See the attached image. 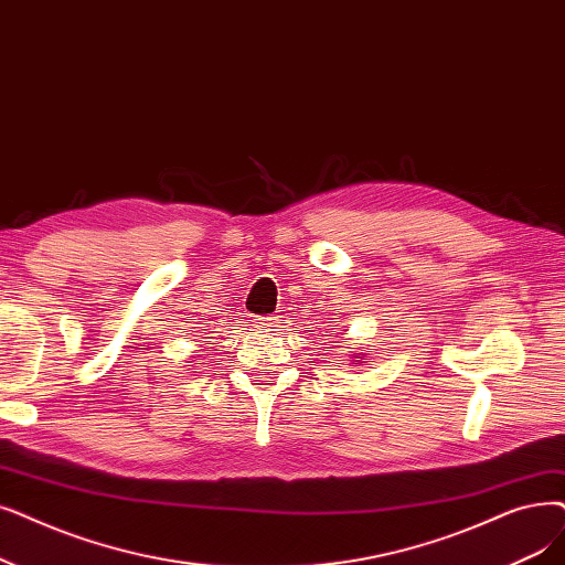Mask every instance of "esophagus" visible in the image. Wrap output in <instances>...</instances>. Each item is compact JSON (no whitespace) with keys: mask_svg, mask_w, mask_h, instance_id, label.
I'll use <instances>...</instances> for the list:
<instances>
[{"mask_svg":"<svg viewBox=\"0 0 565 565\" xmlns=\"http://www.w3.org/2000/svg\"><path fill=\"white\" fill-rule=\"evenodd\" d=\"M258 328H263L265 332H275L279 330V318L277 316H267V318H256Z\"/></svg>","mask_w":565,"mask_h":565,"instance_id":"1","label":"esophagus"}]
</instances>
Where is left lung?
<instances>
[{
  "instance_id": "1",
  "label": "left lung",
  "mask_w": 565,
  "mask_h": 565,
  "mask_svg": "<svg viewBox=\"0 0 565 565\" xmlns=\"http://www.w3.org/2000/svg\"><path fill=\"white\" fill-rule=\"evenodd\" d=\"M358 356H360L361 360H364V355H362V353H355V355H353V358H355V360H353V364H360V361L356 360Z\"/></svg>"
}]
</instances>
